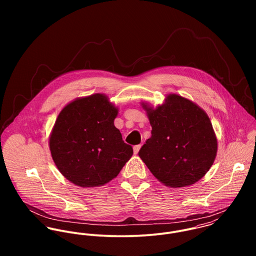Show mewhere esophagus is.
Returning <instances> with one entry per match:
<instances>
[{
  "mask_svg": "<svg viewBox=\"0 0 256 256\" xmlns=\"http://www.w3.org/2000/svg\"><path fill=\"white\" fill-rule=\"evenodd\" d=\"M141 146H142L141 144H140V145H136V146H134V154H138V152L140 150Z\"/></svg>",
  "mask_w": 256,
  "mask_h": 256,
  "instance_id": "obj_1",
  "label": "esophagus"
}]
</instances>
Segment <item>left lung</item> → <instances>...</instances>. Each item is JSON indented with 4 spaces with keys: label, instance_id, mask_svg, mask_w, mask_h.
<instances>
[{
    "label": "left lung",
    "instance_id": "8db88e82",
    "mask_svg": "<svg viewBox=\"0 0 256 256\" xmlns=\"http://www.w3.org/2000/svg\"><path fill=\"white\" fill-rule=\"evenodd\" d=\"M146 110L152 136L139 150L150 172L170 187L197 182L212 166L217 154V138L212 123L198 106L178 94Z\"/></svg>",
    "mask_w": 256,
    "mask_h": 256
}]
</instances>
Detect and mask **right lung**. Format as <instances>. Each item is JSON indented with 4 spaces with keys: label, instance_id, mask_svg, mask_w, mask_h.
Returning <instances> with one entry per match:
<instances>
[{
    "label": "right lung",
    "instance_id": "add662e5",
    "mask_svg": "<svg viewBox=\"0 0 256 256\" xmlns=\"http://www.w3.org/2000/svg\"><path fill=\"white\" fill-rule=\"evenodd\" d=\"M118 110L102 94L67 104L55 122L49 146L60 172L80 187L110 182L133 154L114 126Z\"/></svg>",
    "mask_w": 256,
    "mask_h": 256
}]
</instances>
